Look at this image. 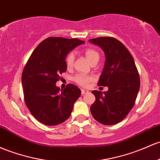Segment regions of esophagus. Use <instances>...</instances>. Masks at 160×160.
Listing matches in <instances>:
<instances>
[{"label":"esophagus","mask_w":160,"mask_h":160,"mask_svg":"<svg viewBox=\"0 0 160 160\" xmlns=\"http://www.w3.org/2000/svg\"><path fill=\"white\" fill-rule=\"evenodd\" d=\"M88 92H89V91L87 90V89H81V94L82 95L87 94V93H88Z\"/></svg>","instance_id":"obj_1"}]
</instances>
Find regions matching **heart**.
<instances>
[{
  "mask_svg": "<svg viewBox=\"0 0 160 160\" xmlns=\"http://www.w3.org/2000/svg\"><path fill=\"white\" fill-rule=\"evenodd\" d=\"M83 53L90 64L96 61H99V53L93 48H87L83 51ZM73 61H74V54L73 52H70L68 54L65 59L67 68H71L73 67ZM92 80H93V77L92 76L83 74V73H78L73 77V80L75 83L84 87H87Z\"/></svg>",
  "mask_w": 160,
  "mask_h": 160,
  "instance_id": "b5f03b06",
  "label": "heart"
}]
</instances>
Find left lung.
Masks as SVG:
<instances>
[{
  "label": "left lung",
  "mask_w": 160,
  "mask_h": 160,
  "mask_svg": "<svg viewBox=\"0 0 160 160\" xmlns=\"http://www.w3.org/2000/svg\"><path fill=\"white\" fill-rule=\"evenodd\" d=\"M103 50L106 61L98 85L108 91H92L96 100L90 107L92 117L105 125L122 122L134 106L140 89V77L132 55L113 37L89 39Z\"/></svg>",
  "instance_id": "8db88e82"
}]
</instances>
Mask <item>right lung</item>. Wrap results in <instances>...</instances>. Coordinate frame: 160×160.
<instances>
[{
	"instance_id": "right-lung-1",
	"label": "right lung",
	"mask_w": 160,
	"mask_h": 160,
	"mask_svg": "<svg viewBox=\"0 0 160 160\" xmlns=\"http://www.w3.org/2000/svg\"><path fill=\"white\" fill-rule=\"evenodd\" d=\"M84 43L77 38L49 37L36 47L22 73L24 100L32 115L46 125H57L71 115L80 89L69 83L60 91L55 86L67 71V54Z\"/></svg>"
}]
</instances>
